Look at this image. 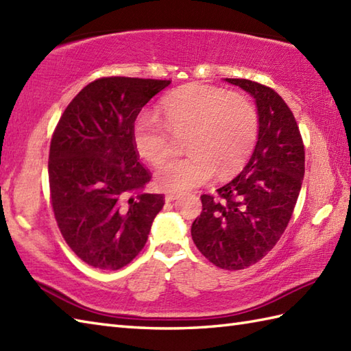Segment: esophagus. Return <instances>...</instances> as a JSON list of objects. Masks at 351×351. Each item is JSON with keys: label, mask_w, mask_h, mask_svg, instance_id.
I'll list each match as a JSON object with an SVG mask.
<instances>
[{"label": "esophagus", "mask_w": 351, "mask_h": 351, "mask_svg": "<svg viewBox=\"0 0 351 351\" xmlns=\"http://www.w3.org/2000/svg\"><path fill=\"white\" fill-rule=\"evenodd\" d=\"M178 197H180V193H171V192H165V201H167V202L174 201V199H177Z\"/></svg>", "instance_id": "obj_1"}]
</instances>
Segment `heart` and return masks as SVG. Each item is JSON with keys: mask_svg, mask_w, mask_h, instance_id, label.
<instances>
[{"mask_svg": "<svg viewBox=\"0 0 351 351\" xmlns=\"http://www.w3.org/2000/svg\"><path fill=\"white\" fill-rule=\"evenodd\" d=\"M159 115L139 114L132 128L138 153L158 167L174 153V135H183L189 153L169 160L156 173L162 191L178 193L207 183L213 176L236 173L252 153L258 135V112L240 93L204 84L182 85L162 99Z\"/></svg>", "mask_w": 351, "mask_h": 351, "instance_id": "1", "label": "heart"}]
</instances>
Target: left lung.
Wrapping results in <instances>:
<instances>
[{
	"instance_id": "left-lung-1",
	"label": "left lung",
	"mask_w": 351,
	"mask_h": 351,
	"mask_svg": "<svg viewBox=\"0 0 351 351\" xmlns=\"http://www.w3.org/2000/svg\"><path fill=\"white\" fill-rule=\"evenodd\" d=\"M223 81L255 99L258 139L237 177L217 195H201L202 212L191 234L210 263L240 270L260 261L290 222L305 174V149L293 112L275 90L249 80Z\"/></svg>"
}]
</instances>
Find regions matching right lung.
<instances>
[{
    "label": "right lung",
    "instance_id": "right-lung-1",
    "mask_svg": "<svg viewBox=\"0 0 351 351\" xmlns=\"http://www.w3.org/2000/svg\"><path fill=\"white\" fill-rule=\"evenodd\" d=\"M171 81L111 76L84 87L52 135L53 215L70 249L88 266L119 270L141 252L165 201L144 193L150 173L132 128L143 106Z\"/></svg>",
    "mask_w": 351,
    "mask_h": 351
}]
</instances>
